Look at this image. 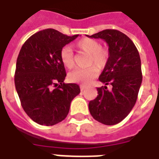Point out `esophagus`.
Instances as JSON below:
<instances>
[{
    "instance_id": "obj_1",
    "label": "esophagus",
    "mask_w": 159,
    "mask_h": 159,
    "mask_svg": "<svg viewBox=\"0 0 159 159\" xmlns=\"http://www.w3.org/2000/svg\"><path fill=\"white\" fill-rule=\"evenodd\" d=\"M80 89H81V91H84V90L86 89V86H83V85H81V86H80Z\"/></svg>"
}]
</instances>
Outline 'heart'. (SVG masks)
I'll list each match as a JSON object with an SVG mask.
<instances>
[{
    "label": "heart",
    "instance_id": "b5f03b06",
    "mask_svg": "<svg viewBox=\"0 0 159 159\" xmlns=\"http://www.w3.org/2000/svg\"><path fill=\"white\" fill-rule=\"evenodd\" d=\"M75 46L80 51L89 55L90 57L87 64L91 67L87 68H78L71 72L68 74V79L72 82L88 85L94 78L97 77L99 70L97 68L103 69L107 65L109 59V51L106 47L100 46V42L96 40L88 37L79 40ZM60 59L63 64L68 68H73L75 65L73 51L67 46L64 47L60 51ZM95 65L98 67L97 68Z\"/></svg>",
    "mask_w": 159,
    "mask_h": 159
}]
</instances>
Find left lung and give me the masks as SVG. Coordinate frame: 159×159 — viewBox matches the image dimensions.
I'll return each instance as SVG.
<instances>
[{
	"instance_id": "8db88e82",
	"label": "left lung",
	"mask_w": 159,
	"mask_h": 159,
	"mask_svg": "<svg viewBox=\"0 0 159 159\" xmlns=\"http://www.w3.org/2000/svg\"><path fill=\"white\" fill-rule=\"evenodd\" d=\"M100 38L109 46L108 64L99 77L105 84L98 87V95L89 103V110L96 121L104 125L122 122L133 109L142 82L141 62L133 42L122 32L105 29L91 36ZM107 84L112 90L107 89Z\"/></svg>"
}]
</instances>
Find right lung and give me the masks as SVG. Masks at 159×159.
I'll use <instances>...</instances> for the list:
<instances>
[{
	"mask_svg": "<svg viewBox=\"0 0 159 159\" xmlns=\"http://www.w3.org/2000/svg\"><path fill=\"white\" fill-rule=\"evenodd\" d=\"M72 37L48 28L31 36L16 62L15 84L25 113L40 125L53 126L67 117L72 100L80 93L75 83L64 82L66 72L60 51Z\"/></svg>",
	"mask_w": 159,
	"mask_h": 159,
	"instance_id": "right-lung-1",
	"label": "right lung"
}]
</instances>
